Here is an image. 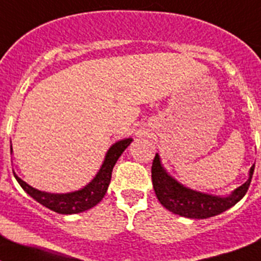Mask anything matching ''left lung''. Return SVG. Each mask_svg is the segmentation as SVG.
Masks as SVG:
<instances>
[{"mask_svg": "<svg viewBox=\"0 0 261 261\" xmlns=\"http://www.w3.org/2000/svg\"><path fill=\"white\" fill-rule=\"evenodd\" d=\"M253 170L255 165L251 167L250 177L246 183L242 184L227 197H221V196L196 192L179 184L165 171L159 161V155L155 154L151 166V180L156 197L166 209L187 218L204 220L227 211L247 193Z\"/></svg>", "mask_w": 261, "mask_h": 261, "instance_id": "left-lung-1", "label": "left lung"}]
</instances>
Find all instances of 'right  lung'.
<instances>
[{"label":"right lung","mask_w":261,"mask_h":261,"mask_svg":"<svg viewBox=\"0 0 261 261\" xmlns=\"http://www.w3.org/2000/svg\"><path fill=\"white\" fill-rule=\"evenodd\" d=\"M130 142H132V138H125V140H121V141L112 145L110 150L107 151L105 162H103L96 176L85 188L75 191V192L64 193V195L41 192V191L35 190L27 183H24L15 174H14V176L23 190L26 191L32 199H35L41 205H44L45 208L60 214L81 213V212H85L95 206L105 197L108 184L111 181V175H112L115 163Z\"/></svg>","instance_id":"1"}]
</instances>
